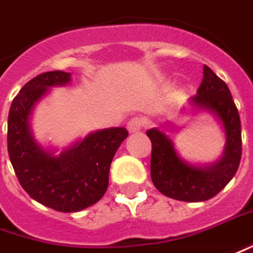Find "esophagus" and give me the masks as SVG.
Listing matches in <instances>:
<instances>
[{
    "instance_id": "esophagus-1",
    "label": "esophagus",
    "mask_w": 253,
    "mask_h": 253,
    "mask_svg": "<svg viewBox=\"0 0 253 253\" xmlns=\"http://www.w3.org/2000/svg\"><path fill=\"white\" fill-rule=\"evenodd\" d=\"M144 125H145L144 119H141V118H138V116H135V118H131V119L128 121V123H127V130H128L130 132H137L144 127Z\"/></svg>"
}]
</instances>
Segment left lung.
Wrapping results in <instances>:
<instances>
[{"mask_svg": "<svg viewBox=\"0 0 253 253\" xmlns=\"http://www.w3.org/2000/svg\"><path fill=\"white\" fill-rule=\"evenodd\" d=\"M190 101L222 122L226 145L220 160L208 167H196L176 155L172 141L163 131L152 128L146 135L152 142L151 178L157 190L175 200L197 203L212 199L236 175L243 151L241 121L227 84L207 65L197 94Z\"/></svg>", "mask_w": 253, "mask_h": 253, "instance_id": "left-lung-1", "label": "left lung"}]
</instances>
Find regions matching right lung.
<instances>
[{"instance_id": "obj_1", "label": "right lung", "mask_w": 253, "mask_h": 253, "mask_svg": "<svg viewBox=\"0 0 253 253\" xmlns=\"http://www.w3.org/2000/svg\"><path fill=\"white\" fill-rule=\"evenodd\" d=\"M71 74H40L13 98L8 116V153L16 176L31 199L60 212H77L96 204L108 189L109 167L127 138L125 127L89 134L60 156L35 142L30 115L49 87L63 86Z\"/></svg>"}]
</instances>
